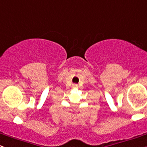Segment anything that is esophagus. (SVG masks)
<instances>
[{
    "mask_svg": "<svg viewBox=\"0 0 147 147\" xmlns=\"http://www.w3.org/2000/svg\"><path fill=\"white\" fill-rule=\"evenodd\" d=\"M74 86H76V85H74Z\"/></svg>",
    "mask_w": 147,
    "mask_h": 147,
    "instance_id": "1",
    "label": "esophagus"
}]
</instances>
